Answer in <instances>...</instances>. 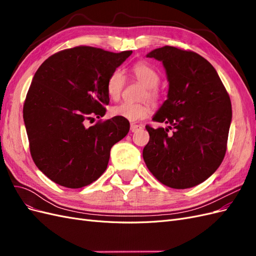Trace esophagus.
I'll list each match as a JSON object with an SVG mask.
<instances>
[{
  "label": "esophagus",
  "mask_w": 256,
  "mask_h": 256,
  "mask_svg": "<svg viewBox=\"0 0 256 256\" xmlns=\"http://www.w3.org/2000/svg\"><path fill=\"white\" fill-rule=\"evenodd\" d=\"M140 129H142L141 125H136V124H131V125H130L131 132H136V131L140 130Z\"/></svg>",
  "instance_id": "34e87169"
}]
</instances>
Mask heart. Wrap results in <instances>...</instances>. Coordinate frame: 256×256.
Here are the masks:
<instances>
[{
	"label": "heart",
	"instance_id": "b5f03b06",
	"mask_svg": "<svg viewBox=\"0 0 256 256\" xmlns=\"http://www.w3.org/2000/svg\"><path fill=\"white\" fill-rule=\"evenodd\" d=\"M131 74H132L136 81L144 86L142 98H146L150 102L156 104L159 99L157 86L160 82V74L156 69L150 64L145 63V62H138V63L131 67ZM125 76H124L120 69L114 70L109 76L106 81V88L108 96L113 100H118L122 95L124 86H125ZM150 106L145 102H122L111 108V114L115 116V118H120L132 122L144 120L150 114Z\"/></svg>",
	"mask_w": 256,
	"mask_h": 256
}]
</instances>
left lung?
<instances>
[{
  "label": "left lung",
  "instance_id": "8db88e82",
  "mask_svg": "<svg viewBox=\"0 0 256 256\" xmlns=\"http://www.w3.org/2000/svg\"><path fill=\"white\" fill-rule=\"evenodd\" d=\"M146 56L162 62L168 81V99L152 118L168 127L146 126V166L168 187H194L212 176L226 156L230 96L214 66L196 52L164 46Z\"/></svg>",
  "mask_w": 256,
  "mask_h": 256
}]
</instances>
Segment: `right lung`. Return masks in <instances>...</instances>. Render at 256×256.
I'll return each instance as SVG.
<instances>
[{
  "mask_svg": "<svg viewBox=\"0 0 256 256\" xmlns=\"http://www.w3.org/2000/svg\"><path fill=\"white\" fill-rule=\"evenodd\" d=\"M131 53L79 46L53 54L37 69L23 120L30 156L52 182L78 189L106 171L111 147L127 136L130 124L115 116L90 127L85 122L106 114L108 78Z\"/></svg>",
  "mask_w": 256,
  "mask_h": 256,
  "instance_id": "right-lung-1",
  "label": "right lung"
}]
</instances>
